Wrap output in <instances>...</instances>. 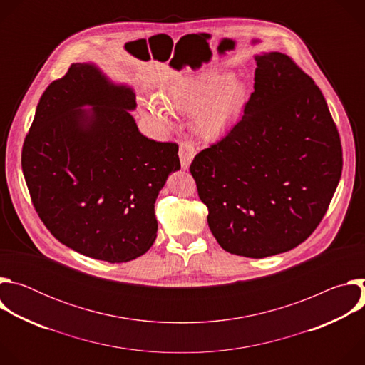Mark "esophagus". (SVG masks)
I'll use <instances>...</instances> for the list:
<instances>
[{
    "label": "esophagus",
    "mask_w": 365,
    "mask_h": 365,
    "mask_svg": "<svg viewBox=\"0 0 365 365\" xmlns=\"http://www.w3.org/2000/svg\"><path fill=\"white\" fill-rule=\"evenodd\" d=\"M196 154V148L195 144L192 141H182L179 145V158H180V165L182 169H187L195 158Z\"/></svg>",
    "instance_id": "obj_1"
}]
</instances>
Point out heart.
<instances>
[{"instance_id":"heart-1","label":"heart","mask_w":365,"mask_h":365,"mask_svg":"<svg viewBox=\"0 0 365 365\" xmlns=\"http://www.w3.org/2000/svg\"><path fill=\"white\" fill-rule=\"evenodd\" d=\"M247 85L227 71H206L172 83L159 98L144 103V114L159 127L169 130L173 114L193 115L195 128L205 138L222 135L244 113Z\"/></svg>"}]
</instances>
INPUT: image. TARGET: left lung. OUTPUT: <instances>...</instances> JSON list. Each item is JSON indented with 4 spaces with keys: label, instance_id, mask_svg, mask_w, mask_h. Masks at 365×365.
<instances>
[{
    "label": "left lung",
    "instance_id": "8db88e82",
    "mask_svg": "<svg viewBox=\"0 0 365 365\" xmlns=\"http://www.w3.org/2000/svg\"><path fill=\"white\" fill-rule=\"evenodd\" d=\"M254 59L244 115L195 155L190 173L218 244L264 258L297 247L319 225L341 179L342 147L314 79L280 51Z\"/></svg>",
    "mask_w": 365,
    "mask_h": 365
}]
</instances>
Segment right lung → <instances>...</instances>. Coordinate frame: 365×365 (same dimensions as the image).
<instances>
[{"instance_id": "obj_1", "label": "right lung", "mask_w": 365, "mask_h": 365, "mask_svg": "<svg viewBox=\"0 0 365 365\" xmlns=\"http://www.w3.org/2000/svg\"><path fill=\"white\" fill-rule=\"evenodd\" d=\"M133 88L93 63H73L43 92L21 153L40 220L66 247L125 263L158 237L154 203L180 169L178 144L147 138Z\"/></svg>"}]
</instances>
